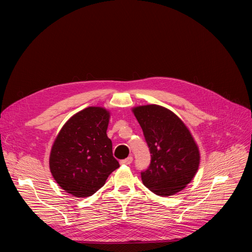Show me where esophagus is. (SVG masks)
Wrapping results in <instances>:
<instances>
[{"mask_svg": "<svg viewBox=\"0 0 252 252\" xmlns=\"http://www.w3.org/2000/svg\"><path fill=\"white\" fill-rule=\"evenodd\" d=\"M131 162H133V157H131V156H128L127 158H126V159H124V160H122V161H121V164H123V165H125V164L128 165V164H130Z\"/></svg>", "mask_w": 252, "mask_h": 252, "instance_id": "esophagus-1", "label": "esophagus"}]
</instances>
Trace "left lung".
Returning a JSON list of instances; mask_svg holds the SVG:
<instances>
[{
    "label": "left lung",
    "mask_w": 252,
    "mask_h": 252,
    "mask_svg": "<svg viewBox=\"0 0 252 252\" xmlns=\"http://www.w3.org/2000/svg\"><path fill=\"white\" fill-rule=\"evenodd\" d=\"M151 154L141 173L143 184L154 194L170 196L193 180L200 163L199 149L190 130L173 111L159 105L133 108Z\"/></svg>",
    "instance_id": "left-lung-1"
}]
</instances>
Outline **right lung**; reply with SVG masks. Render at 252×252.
Listing matches in <instances>:
<instances>
[{"mask_svg": "<svg viewBox=\"0 0 252 252\" xmlns=\"http://www.w3.org/2000/svg\"><path fill=\"white\" fill-rule=\"evenodd\" d=\"M109 118L105 108H85L65 123L53 144L51 174L63 190L75 197L97 192L119 167L106 134Z\"/></svg>", "mask_w": 252, "mask_h": 252, "instance_id": "1", "label": "right lung"}]
</instances>
